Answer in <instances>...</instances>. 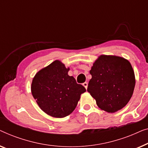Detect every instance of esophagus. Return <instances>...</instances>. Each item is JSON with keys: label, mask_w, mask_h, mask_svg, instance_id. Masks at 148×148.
<instances>
[{"label": "esophagus", "mask_w": 148, "mask_h": 148, "mask_svg": "<svg viewBox=\"0 0 148 148\" xmlns=\"http://www.w3.org/2000/svg\"><path fill=\"white\" fill-rule=\"evenodd\" d=\"M82 85L85 87V88H86V89L87 88V87H88V83H87L86 82H85L83 83Z\"/></svg>", "instance_id": "34e87169"}]
</instances>
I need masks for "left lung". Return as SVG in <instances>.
<instances>
[{
    "mask_svg": "<svg viewBox=\"0 0 148 148\" xmlns=\"http://www.w3.org/2000/svg\"><path fill=\"white\" fill-rule=\"evenodd\" d=\"M87 91L100 109L115 113L123 108L134 93L136 78L130 62L115 56L101 55L91 68Z\"/></svg>",
    "mask_w": 148,
    "mask_h": 148,
    "instance_id": "8db88e82",
    "label": "left lung"
}]
</instances>
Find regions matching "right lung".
<instances>
[{
  "mask_svg": "<svg viewBox=\"0 0 148 148\" xmlns=\"http://www.w3.org/2000/svg\"><path fill=\"white\" fill-rule=\"evenodd\" d=\"M70 68L56 60L37 72L32 83V93L40 109L53 117L62 118L73 112L86 92L68 74Z\"/></svg>",
  "mask_w": 148,
  "mask_h": 148,
  "instance_id": "right-lung-1",
  "label": "right lung"
}]
</instances>
